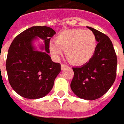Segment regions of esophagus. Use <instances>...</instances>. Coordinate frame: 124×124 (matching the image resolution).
<instances>
[{
  "mask_svg": "<svg viewBox=\"0 0 124 124\" xmlns=\"http://www.w3.org/2000/svg\"><path fill=\"white\" fill-rule=\"evenodd\" d=\"M67 67V65L65 64L64 63H61V70H64L65 68Z\"/></svg>",
  "mask_w": 124,
  "mask_h": 124,
  "instance_id": "esophagus-1",
  "label": "esophagus"
}]
</instances>
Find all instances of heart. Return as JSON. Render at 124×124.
Segmentation results:
<instances>
[{
  "label": "heart",
  "mask_w": 124,
  "mask_h": 124,
  "mask_svg": "<svg viewBox=\"0 0 124 124\" xmlns=\"http://www.w3.org/2000/svg\"><path fill=\"white\" fill-rule=\"evenodd\" d=\"M97 45L94 33L89 30L71 29L63 31L57 36L56 42L50 43V52L59 58L65 50L68 60L74 65L87 63L91 59Z\"/></svg>",
  "instance_id": "1"
}]
</instances>
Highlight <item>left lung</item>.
Here are the masks:
<instances>
[{
	"label": "left lung",
	"mask_w": 124,
	"mask_h": 124,
	"mask_svg": "<svg viewBox=\"0 0 124 124\" xmlns=\"http://www.w3.org/2000/svg\"><path fill=\"white\" fill-rule=\"evenodd\" d=\"M87 27L95 34L98 43L87 63L72 68L74 78L70 87L80 98L93 100L105 94L114 83L117 59L109 37L93 28Z\"/></svg>",
	"instance_id": "8db88e82"
}]
</instances>
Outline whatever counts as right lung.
<instances>
[{
    "mask_svg": "<svg viewBox=\"0 0 124 124\" xmlns=\"http://www.w3.org/2000/svg\"><path fill=\"white\" fill-rule=\"evenodd\" d=\"M56 32L48 26H32L19 34L10 46L6 70L10 85L17 94L25 98L44 97L53 87L61 72V65L53 62L48 54L50 38ZM37 37L45 41L38 51L32 41Z\"/></svg>",
    "mask_w": 124,
    "mask_h": 124,
    "instance_id": "1",
    "label": "right lung"
}]
</instances>
